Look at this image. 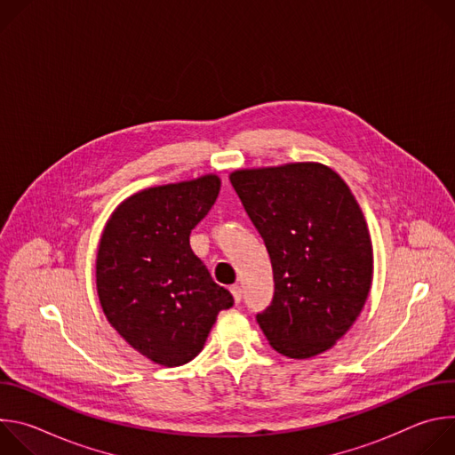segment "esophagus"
I'll use <instances>...</instances> for the list:
<instances>
[{
    "instance_id": "obj_1",
    "label": "esophagus",
    "mask_w": 455,
    "mask_h": 455,
    "mask_svg": "<svg viewBox=\"0 0 455 455\" xmlns=\"http://www.w3.org/2000/svg\"><path fill=\"white\" fill-rule=\"evenodd\" d=\"M230 293H232V297H234L235 304H239V302H241V286H239V284L230 286Z\"/></svg>"
}]
</instances>
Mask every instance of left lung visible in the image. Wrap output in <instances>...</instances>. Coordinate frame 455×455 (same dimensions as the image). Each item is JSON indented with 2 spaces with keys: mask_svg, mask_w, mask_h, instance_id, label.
I'll return each instance as SVG.
<instances>
[{
  "mask_svg": "<svg viewBox=\"0 0 455 455\" xmlns=\"http://www.w3.org/2000/svg\"><path fill=\"white\" fill-rule=\"evenodd\" d=\"M230 181L274 270L259 326L288 358L328 351L353 326L372 281L371 237L349 187L311 162L235 171Z\"/></svg>",
  "mask_w": 455,
  "mask_h": 455,
  "instance_id": "obj_1",
  "label": "left lung"
}]
</instances>
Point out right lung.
Returning <instances> with one entry per match:
<instances>
[{
  "label": "right lung",
  "mask_w": 455,
  "mask_h": 455,
  "mask_svg": "<svg viewBox=\"0 0 455 455\" xmlns=\"http://www.w3.org/2000/svg\"><path fill=\"white\" fill-rule=\"evenodd\" d=\"M220 187V178L207 174L146 188L113 212L100 237L104 315L129 346L165 367L198 356L218 313L234 304L188 243Z\"/></svg>",
  "instance_id": "obj_1"
}]
</instances>
